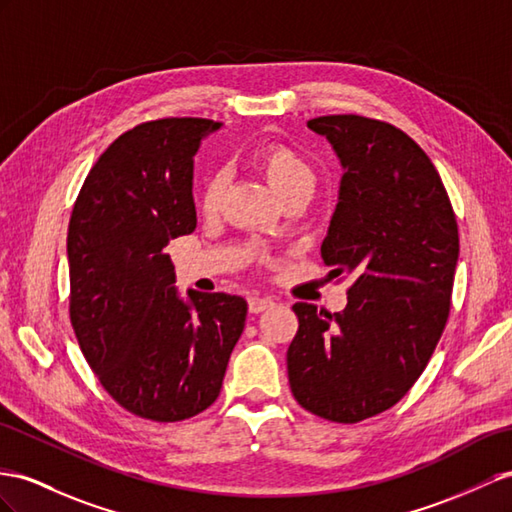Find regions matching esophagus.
Wrapping results in <instances>:
<instances>
[{"instance_id":"esophagus-1","label":"esophagus","mask_w":512,"mask_h":512,"mask_svg":"<svg viewBox=\"0 0 512 512\" xmlns=\"http://www.w3.org/2000/svg\"><path fill=\"white\" fill-rule=\"evenodd\" d=\"M270 307H274V300L270 296L255 294V296L248 298V309H251V313H261V311H266Z\"/></svg>"}]
</instances>
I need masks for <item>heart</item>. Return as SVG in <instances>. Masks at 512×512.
Returning <instances> with one entry per match:
<instances>
[{
  "instance_id": "b5f03b06",
  "label": "heart",
  "mask_w": 512,
  "mask_h": 512,
  "mask_svg": "<svg viewBox=\"0 0 512 512\" xmlns=\"http://www.w3.org/2000/svg\"><path fill=\"white\" fill-rule=\"evenodd\" d=\"M253 166L259 170L279 201L292 199V196H305L309 199L316 188V170L311 162L290 144H266L253 153ZM222 199V177H209L203 190V207L214 212Z\"/></svg>"
}]
</instances>
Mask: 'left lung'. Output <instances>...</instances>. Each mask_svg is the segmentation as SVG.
<instances>
[{
    "mask_svg": "<svg viewBox=\"0 0 512 512\" xmlns=\"http://www.w3.org/2000/svg\"><path fill=\"white\" fill-rule=\"evenodd\" d=\"M344 168L322 259L352 277L348 305L296 303L294 398L339 424L391 409L424 372L450 313L458 227L430 157L404 131L357 114L311 119Z\"/></svg>",
    "mask_w": 512,
    "mask_h": 512,
    "instance_id": "8db88e82",
    "label": "left lung"
}]
</instances>
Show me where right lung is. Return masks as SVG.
Instances as JSON below:
<instances>
[{
	"label": "right lung",
	"mask_w": 512,
	"mask_h": 512,
	"mask_svg": "<svg viewBox=\"0 0 512 512\" xmlns=\"http://www.w3.org/2000/svg\"><path fill=\"white\" fill-rule=\"evenodd\" d=\"M220 125L160 119L125 131L90 168L69 222L77 342L103 389L153 422L214 404L244 331L242 296L183 298L164 253L196 227L194 155Z\"/></svg>",
	"instance_id": "obj_1"
}]
</instances>
